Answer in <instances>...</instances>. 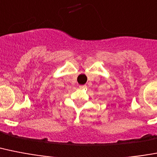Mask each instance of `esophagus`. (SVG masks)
<instances>
[{
    "label": "esophagus",
    "mask_w": 157,
    "mask_h": 157,
    "mask_svg": "<svg viewBox=\"0 0 157 157\" xmlns=\"http://www.w3.org/2000/svg\"><path fill=\"white\" fill-rule=\"evenodd\" d=\"M79 87H80V89H85V88H86V85H80Z\"/></svg>",
    "instance_id": "esophagus-1"
}]
</instances>
